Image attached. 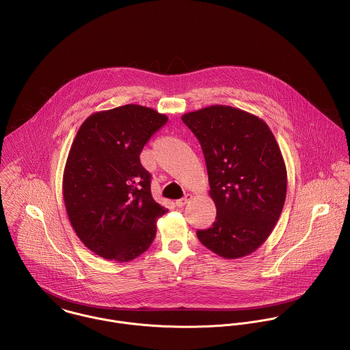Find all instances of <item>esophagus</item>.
Segmentation results:
<instances>
[{
	"instance_id": "obj_1",
	"label": "esophagus",
	"mask_w": 350,
	"mask_h": 350,
	"mask_svg": "<svg viewBox=\"0 0 350 350\" xmlns=\"http://www.w3.org/2000/svg\"><path fill=\"white\" fill-rule=\"evenodd\" d=\"M191 199H192V196H191V195H187L185 198H183V199H178V200H176V206H177L178 208H181V207H184L185 204H188Z\"/></svg>"
}]
</instances>
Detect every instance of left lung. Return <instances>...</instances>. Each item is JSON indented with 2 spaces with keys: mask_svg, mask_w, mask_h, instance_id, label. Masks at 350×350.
Here are the masks:
<instances>
[{
  "mask_svg": "<svg viewBox=\"0 0 350 350\" xmlns=\"http://www.w3.org/2000/svg\"><path fill=\"white\" fill-rule=\"evenodd\" d=\"M200 142L216 217L199 241L223 258L257 250L279 220L286 169L275 135L260 118L227 105L183 115Z\"/></svg>",
  "mask_w": 350,
  "mask_h": 350,
  "instance_id": "obj_1",
  "label": "left lung"
}]
</instances>
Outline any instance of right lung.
Segmentation results:
<instances>
[{"label":"right lung","instance_id":"1","mask_svg":"<svg viewBox=\"0 0 350 350\" xmlns=\"http://www.w3.org/2000/svg\"><path fill=\"white\" fill-rule=\"evenodd\" d=\"M157 111L129 104L90 115L72 140L64 173L71 226L97 256L129 262L144 253L166 208L151 196L143 146L165 126Z\"/></svg>","mask_w":350,"mask_h":350}]
</instances>
